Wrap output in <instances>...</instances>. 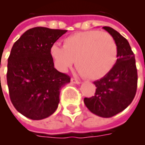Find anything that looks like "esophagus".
Wrapping results in <instances>:
<instances>
[{"label":"esophagus","mask_w":145,"mask_h":145,"mask_svg":"<svg viewBox=\"0 0 145 145\" xmlns=\"http://www.w3.org/2000/svg\"><path fill=\"white\" fill-rule=\"evenodd\" d=\"M71 83H73V84H77V85H78V84L81 83L80 81H78V80H77V79L75 78H71Z\"/></svg>","instance_id":"obj_1"}]
</instances>
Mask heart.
Listing matches in <instances>:
<instances>
[{
    "label": "heart",
    "instance_id": "heart-1",
    "mask_svg": "<svg viewBox=\"0 0 145 145\" xmlns=\"http://www.w3.org/2000/svg\"><path fill=\"white\" fill-rule=\"evenodd\" d=\"M50 54L61 72H66L75 60L76 67L82 75L98 80L106 76L115 66L118 46L109 33L90 30L65 38L63 47L52 45Z\"/></svg>",
    "mask_w": 145,
    "mask_h": 145
}]
</instances>
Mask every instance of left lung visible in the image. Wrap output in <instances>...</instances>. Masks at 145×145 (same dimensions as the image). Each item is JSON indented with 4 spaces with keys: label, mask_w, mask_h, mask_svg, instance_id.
<instances>
[{
    "label": "left lung",
    "mask_w": 145,
    "mask_h": 145,
    "mask_svg": "<svg viewBox=\"0 0 145 145\" xmlns=\"http://www.w3.org/2000/svg\"><path fill=\"white\" fill-rule=\"evenodd\" d=\"M103 29L111 34L118 46V58L112 71L94 82V96L85 98V106L95 115L109 118L124 110L136 95L137 71L135 57L128 41L111 27Z\"/></svg>",
    "instance_id": "obj_1"
}]
</instances>
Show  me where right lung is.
Here are the masks:
<instances>
[{
	"instance_id": "add662e5",
	"label": "right lung",
	"mask_w": 145,
	"mask_h": 145,
	"mask_svg": "<svg viewBox=\"0 0 145 145\" xmlns=\"http://www.w3.org/2000/svg\"><path fill=\"white\" fill-rule=\"evenodd\" d=\"M67 30L35 27L27 30L11 48L7 83L18 112L31 120L52 115L60 102V88L69 76L54 68L50 49Z\"/></svg>"
}]
</instances>
